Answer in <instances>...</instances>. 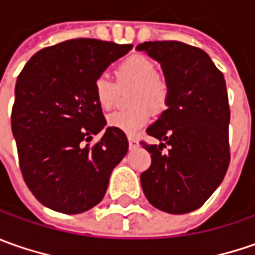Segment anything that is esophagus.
Segmentation results:
<instances>
[{"instance_id": "esophagus-1", "label": "esophagus", "mask_w": 255, "mask_h": 255, "mask_svg": "<svg viewBox=\"0 0 255 255\" xmlns=\"http://www.w3.org/2000/svg\"><path fill=\"white\" fill-rule=\"evenodd\" d=\"M137 146H139V142L134 137H129V147L130 149H136Z\"/></svg>"}]
</instances>
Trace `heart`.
<instances>
[{"mask_svg": "<svg viewBox=\"0 0 255 255\" xmlns=\"http://www.w3.org/2000/svg\"><path fill=\"white\" fill-rule=\"evenodd\" d=\"M116 79L121 88L134 86L130 102L134 105L130 109L116 111L106 118L109 128L118 129L126 134H134L150 119L153 112H162L169 98V85L162 75L157 74L156 64L150 58L134 54L118 64ZM93 95L98 106L103 111L112 109L118 95V86L106 75L95 79Z\"/></svg>", "mask_w": 255, "mask_h": 255, "instance_id": "heart-1", "label": "heart"}]
</instances>
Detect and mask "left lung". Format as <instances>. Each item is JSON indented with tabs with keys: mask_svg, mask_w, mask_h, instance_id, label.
Returning a JSON list of instances; mask_svg holds the SVG:
<instances>
[{
	"mask_svg": "<svg viewBox=\"0 0 255 255\" xmlns=\"http://www.w3.org/2000/svg\"><path fill=\"white\" fill-rule=\"evenodd\" d=\"M136 49L160 64L169 85L167 109L146 129L160 143L142 142L152 157L150 167L140 174L143 193L156 209L186 214L204 204L229 169L226 81L200 48L179 41H150Z\"/></svg>",
	"mask_w": 255,
	"mask_h": 255,
	"instance_id": "left-lung-1",
	"label": "left lung"
}]
</instances>
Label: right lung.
<instances>
[{
  "instance_id": "obj_1",
  "label": "right lung",
  "mask_w": 255,
  "mask_h": 255,
  "mask_svg": "<svg viewBox=\"0 0 255 255\" xmlns=\"http://www.w3.org/2000/svg\"><path fill=\"white\" fill-rule=\"evenodd\" d=\"M133 45L78 38L41 49L15 85L11 128L19 169L44 206L65 214L91 210L103 199L112 170L129 149L126 134L106 128L93 95L103 71Z\"/></svg>"
}]
</instances>
